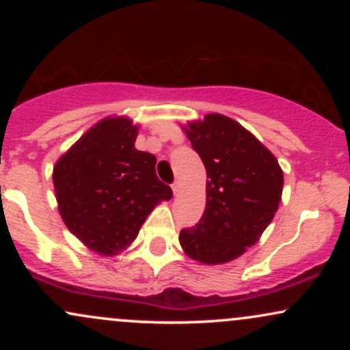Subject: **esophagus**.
<instances>
[{"label":"esophagus","instance_id":"34e87169","mask_svg":"<svg viewBox=\"0 0 350 350\" xmlns=\"http://www.w3.org/2000/svg\"><path fill=\"white\" fill-rule=\"evenodd\" d=\"M172 192H174V194H178V192H179V189H180V186H179V183H178V180H174V183H172Z\"/></svg>","mask_w":350,"mask_h":350}]
</instances>
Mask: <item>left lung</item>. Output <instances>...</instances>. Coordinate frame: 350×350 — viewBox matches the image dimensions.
<instances>
[{
	"label": "left lung",
	"mask_w": 350,
	"mask_h": 350,
	"mask_svg": "<svg viewBox=\"0 0 350 350\" xmlns=\"http://www.w3.org/2000/svg\"><path fill=\"white\" fill-rule=\"evenodd\" d=\"M192 150L207 171L206 211L194 227L183 228L179 243L206 265L239 258L278 211L283 171L278 161L242 124L224 115H206L186 128Z\"/></svg>",
	"instance_id": "obj_1"
}]
</instances>
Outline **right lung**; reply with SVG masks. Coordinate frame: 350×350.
<instances>
[{"label": "right lung", "mask_w": 350, "mask_h": 350, "mask_svg": "<svg viewBox=\"0 0 350 350\" xmlns=\"http://www.w3.org/2000/svg\"><path fill=\"white\" fill-rule=\"evenodd\" d=\"M131 120L105 118L88 130L54 167L59 212L90 250L115 255L128 247L154 206L172 191L156 176V158L138 151Z\"/></svg>", "instance_id": "add662e5"}]
</instances>
